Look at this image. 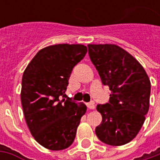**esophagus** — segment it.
Returning <instances> with one entry per match:
<instances>
[{
  "label": "esophagus",
  "mask_w": 160,
  "mask_h": 160,
  "mask_svg": "<svg viewBox=\"0 0 160 160\" xmlns=\"http://www.w3.org/2000/svg\"><path fill=\"white\" fill-rule=\"evenodd\" d=\"M86 106H87V108H90V109H93V108H95V103H94L93 101H92L91 102H88V103L86 104Z\"/></svg>",
  "instance_id": "34e87169"
}]
</instances>
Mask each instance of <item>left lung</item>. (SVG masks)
I'll use <instances>...</instances> for the list:
<instances>
[{"instance_id":"left-lung-1","label":"left lung","mask_w":160,"mask_h":160,"mask_svg":"<svg viewBox=\"0 0 160 160\" xmlns=\"http://www.w3.org/2000/svg\"><path fill=\"white\" fill-rule=\"evenodd\" d=\"M88 53L111 92L108 103L97 105L102 121L96 135L106 144H126L137 135L149 111L150 78L142 66L118 45L88 44Z\"/></svg>"}]
</instances>
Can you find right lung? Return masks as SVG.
Returning a JSON list of instances; mask_svg holds the SVG:
<instances>
[{
    "mask_svg": "<svg viewBox=\"0 0 160 160\" xmlns=\"http://www.w3.org/2000/svg\"><path fill=\"white\" fill-rule=\"evenodd\" d=\"M87 52L83 44H56L40 50L22 77L23 112L34 140L52 151L70 146L87 108L83 102L59 100L74 67Z\"/></svg>",
    "mask_w": 160,
    "mask_h": 160,
    "instance_id": "obj_1",
    "label": "right lung"
}]
</instances>
